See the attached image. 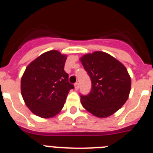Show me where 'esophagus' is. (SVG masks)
Wrapping results in <instances>:
<instances>
[{
    "label": "esophagus",
    "instance_id": "34e87169",
    "mask_svg": "<svg viewBox=\"0 0 153 153\" xmlns=\"http://www.w3.org/2000/svg\"><path fill=\"white\" fill-rule=\"evenodd\" d=\"M79 83H76L75 84H74V88H75L76 90H77L78 89H79Z\"/></svg>",
    "mask_w": 153,
    "mask_h": 153
}]
</instances>
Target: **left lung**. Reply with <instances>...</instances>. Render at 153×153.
Instances as JSON below:
<instances>
[{"label": "left lung", "mask_w": 153, "mask_h": 153, "mask_svg": "<svg viewBox=\"0 0 153 153\" xmlns=\"http://www.w3.org/2000/svg\"><path fill=\"white\" fill-rule=\"evenodd\" d=\"M91 79L92 89L80 96L82 106L99 118L114 114L129 98L131 78L122 63L102 51L86 53L79 59Z\"/></svg>", "instance_id": "1"}]
</instances>
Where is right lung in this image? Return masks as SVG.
<instances>
[{"instance_id": "1", "label": "right lung", "mask_w": 153, "mask_h": 153, "mask_svg": "<svg viewBox=\"0 0 153 153\" xmlns=\"http://www.w3.org/2000/svg\"><path fill=\"white\" fill-rule=\"evenodd\" d=\"M67 57L57 51L44 53L28 65L21 77L24 102L41 118H51L60 113L69 91L74 88L64 71Z\"/></svg>"}]
</instances>
